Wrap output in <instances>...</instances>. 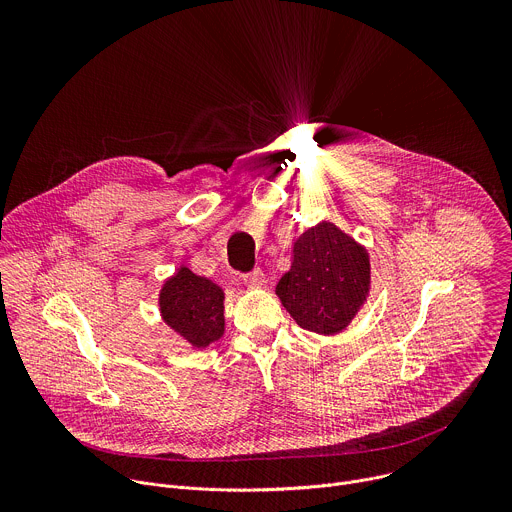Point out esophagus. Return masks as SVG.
Returning <instances> with one entry per match:
<instances>
[{
	"label": "esophagus",
	"instance_id": "esophagus-1",
	"mask_svg": "<svg viewBox=\"0 0 512 512\" xmlns=\"http://www.w3.org/2000/svg\"><path fill=\"white\" fill-rule=\"evenodd\" d=\"M245 283L249 287H263L267 283V275L261 271V269H255L251 275L245 277Z\"/></svg>",
	"mask_w": 512,
	"mask_h": 512
}]
</instances>
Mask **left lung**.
<instances>
[{"label": "left lung", "instance_id": "1", "mask_svg": "<svg viewBox=\"0 0 512 512\" xmlns=\"http://www.w3.org/2000/svg\"><path fill=\"white\" fill-rule=\"evenodd\" d=\"M371 291L367 249L332 223H318L294 245V263L275 294L304 330L332 336L342 332Z\"/></svg>", "mask_w": 512, "mask_h": 512}]
</instances>
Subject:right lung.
Returning <instances> with one entry per match:
<instances>
[{"label":"right lung","mask_w":512,"mask_h":512,"mask_svg":"<svg viewBox=\"0 0 512 512\" xmlns=\"http://www.w3.org/2000/svg\"><path fill=\"white\" fill-rule=\"evenodd\" d=\"M162 320L192 348H206L225 334V291L180 267L160 289Z\"/></svg>","instance_id":"obj_1"}]
</instances>
